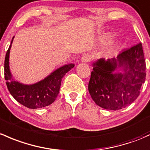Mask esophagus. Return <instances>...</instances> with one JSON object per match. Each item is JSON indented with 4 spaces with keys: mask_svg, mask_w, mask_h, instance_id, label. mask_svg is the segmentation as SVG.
I'll return each instance as SVG.
<instances>
[{
    "mask_svg": "<svg viewBox=\"0 0 150 150\" xmlns=\"http://www.w3.org/2000/svg\"><path fill=\"white\" fill-rule=\"evenodd\" d=\"M91 59V57L88 54H86L84 56H83V57L81 58V62H90Z\"/></svg>",
    "mask_w": 150,
    "mask_h": 150,
    "instance_id": "obj_1",
    "label": "esophagus"
}]
</instances>
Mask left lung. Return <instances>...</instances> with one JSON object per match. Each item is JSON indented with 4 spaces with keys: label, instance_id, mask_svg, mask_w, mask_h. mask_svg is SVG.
<instances>
[{
    "label": "left lung",
    "instance_id": "8db88e82",
    "mask_svg": "<svg viewBox=\"0 0 150 150\" xmlns=\"http://www.w3.org/2000/svg\"><path fill=\"white\" fill-rule=\"evenodd\" d=\"M88 91L101 108L117 111L133 103L146 78V63L141 43L116 58H100L93 63Z\"/></svg>",
    "mask_w": 150,
    "mask_h": 150
}]
</instances>
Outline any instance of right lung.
<instances>
[{
    "label": "right lung",
    "mask_w": 150,
    "mask_h": 150,
    "mask_svg": "<svg viewBox=\"0 0 150 150\" xmlns=\"http://www.w3.org/2000/svg\"><path fill=\"white\" fill-rule=\"evenodd\" d=\"M14 37L6 52L4 62V75L6 86L11 96L21 105L31 109L43 108L54 101L58 96L63 77L75 64H67L59 67L45 79L31 85L19 83L13 78L9 67V54Z\"/></svg>",
    "instance_id": "obj_1"
}]
</instances>
